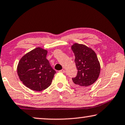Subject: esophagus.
I'll return each instance as SVG.
<instances>
[{
    "label": "esophagus",
    "instance_id": "esophagus-1",
    "mask_svg": "<svg viewBox=\"0 0 125 125\" xmlns=\"http://www.w3.org/2000/svg\"><path fill=\"white\" fill-rule=\"evenodd\" d=\"M59 73H65V70H60V71H59Z\"/></svg>",
    "mask_w": 125,
    "mask_h": 125
}]
</instances>
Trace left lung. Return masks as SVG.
I'll use <instances>...</instances> for the list:
<instances>
[{
    "instance_id": "1",
    "label": "left lung",
    "mask_w": 125,
    "mask_h": 125,
    "mask_svg": "<svg viewBox=\"0 0 125 125\" xmlns=\"http://www.w3.org/2000/svg\"><path fill=\"white\" fill-rule=\"evenodd\" d=\"M78 73L73 78V85L85 88L96 82L100 73V64L95 52L87 46L75 43L71 46Z\"/></svg>"
}]
</instances>
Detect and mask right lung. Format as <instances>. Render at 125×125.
I'll use <instances>...</instances> for the list:
<instances>
[{"label":"right lung","instance_id":"right-lung-1","mask_svg":"<svg viewBox=\"0 0 125 125\" xmlns=\"http://www.w3.org/2000/svg\"><path fill=\"white\" fill-rule=\"evenodd\" d=\"M47 51L37 47L21 58L17 66L19 78L31 90L41 91L52 84L56 71L46 59Z\"/></svg>","mask_w":125,"mask_h":125}]
</instances>
